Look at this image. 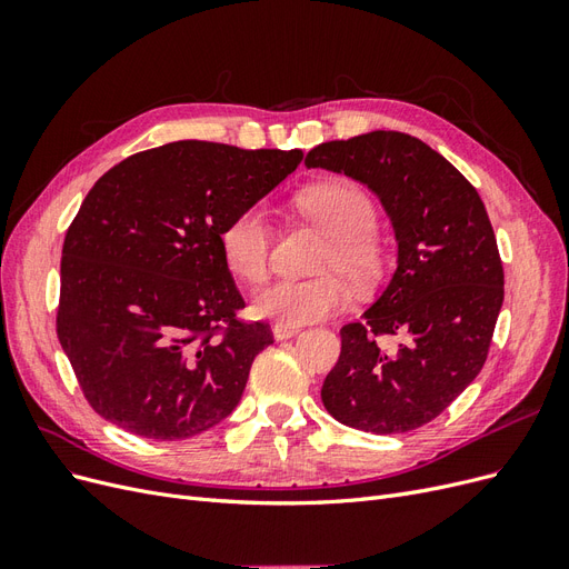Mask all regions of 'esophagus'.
<instances>
[{
  "mask_svg": "<svg viewBox=\"0 0 569 569\" xmlns=\"http://www.w3.org/2000/svg\"><path fill=\"white\" fill-rule=\"evenodd\" d=\"M295 335H299V327H289V325H274L272 327V337L274 339H289V337H295Z\"/></svg>",
  "mask_w": 569,
  "mask_h": 569,
  "instance_id": "34e87169",
  "label": "esophagus"
}]
</instances>
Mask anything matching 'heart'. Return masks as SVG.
<instances>
[{"instance_id": "1", "label": "heart", "mask_w": 569, "mask_h": 569, "mask_svg": "<svg viewBox=\"0 0 569 569\" xmlns=\"http://www.w3.org/2000/svg\"><path fill=\"white\" fill-rule=\"evenodd\" d=\"M299 209L330 234L316 280H280L258 291L251 301L256 318L301 327L339 316L351 303V291L337 271L353 284L368 287L382 274L385 253L377 242V209L372 199L351 182H322L299 194ZM218 244L222 263L244 284L268 278L272 230L261 206L234 213L220 228Z\"/></svg>"}]
</instances>
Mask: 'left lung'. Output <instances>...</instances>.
I'll return each instance as SVG.
<instances>
[{
  "instance_id": "left-lung-1",
  "label": "left lung",
  "mask_w": 569,
  "mask_h": 569,
  "mask_svg": "<svg viewBox=\"0 0 569 569\" xmlns=\"http://www.w3.org/2000/svg\"><path fill=\"white\" fill-rule=\"evenodd\" d=\"M380 197L396 234V270L358 322L341 327V353L322 403L341 425L401 435L435 420L485 366L503 306V266L477 189L418 137L375 130L306 153ZM402 337L385 350L376 337Z\"/></svg>"
}]
</instances>
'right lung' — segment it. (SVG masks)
Here are the masks:
<instances>
[{
  "label": "right lung",
  "instance_id": "add662e5",
  "mask_svg": "<svg viewBox=\"0 0 569 569\" xmlns=\"http://www.w3.org/2000/svg\"><path fill=\"white\" fill-rule=\"evenodd\" d=\"M301 159L299 149L182 140L94 182L66 232L57 335L101 418L176 441L237 408L272 332L237 320L244 299L218 234Z\"/></svg>",
  "mask_w": 569,
  "mask_h": 569
}]
</instances>
